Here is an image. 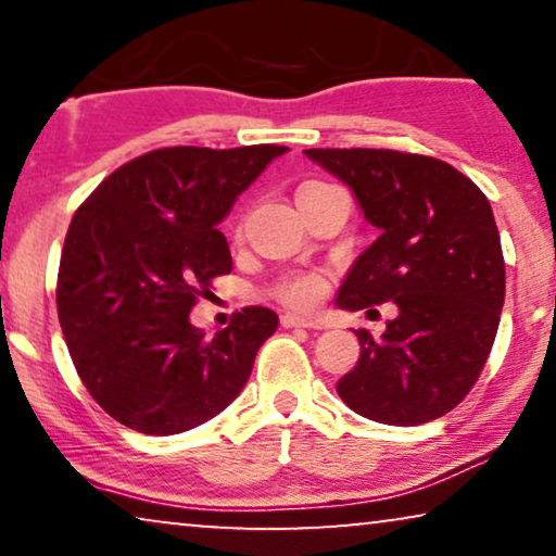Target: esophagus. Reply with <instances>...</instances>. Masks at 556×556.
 <instances>
[{
  "instance_id": "obj_1",
  "label": "esophagus",
  "mask_w": 556,
  "mask_h": 556,
  "mask_svg": "<svg viewBox=\"0 0 556 556\" xmlns=\"http://www.w3.org/2000/svg\"><path fill=\"white\" fill-rule=\"evenodd\" d=\"M280 324L286 326V329H314V321H308V318L303 316H295V314H283L280 316Z\"/></svg>"
}]
</instances>
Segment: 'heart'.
<instances>
[{"instance_id":"b5f03b06","label":"heart","mask_w":556,"mask_h":556,"mask_svg":"<svg viewBox=\"0 0 556 556\" xmlns=\"http://www.w3.org/2000/svg\"><path fill=\"white\" fill-rule=\"evenodd\" d=\"M306 185H311V181H306ZM324 291L326 283L318 273H299V276L286 278L278 286L280 299L295 308H314L324 299Z\"/></svg>"}]
</instances>
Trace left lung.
I'll use <instances>...</instances> for the list:
<instances>
[{"mask_svg": "<svg viewBox=\"0 0 556 556\" xmlns=\"http://www.w3.org/2000/svg\"><path fill=\"white\" fill-rule=\"evenodd\" d=\"M339 177L379 238L356 257L337 306L392 301L397 316L337 392L384 425H420L458 405L489 359L506 293L504 253L485 194L455 166L392 149H306Z\"/></svg>", "mask_w": 556, "mask_h": 556, "instance_id": "obj_1", "label": "left lung"}]
</instances>
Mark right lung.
<instances>
[{
	"label": "right lung",
	"instance_id": "add662e5",
	"mask_svg": "<svg viewBox=\"0 0 556 556\" xmlns=\"http://www.w3.org/2000/svg\"><path fill=\"white\" fill-rule=\"evenodd\" d=\"M286 147H172L118 166L75 210L58 273V316L98 405L143 435L207 422L245 387L276 311L248 306L204 337L189 321L232 270L217 225Z\"/></svg>",
	"mask_w": 556,
	"mask_h": 556
}]
</instances>
